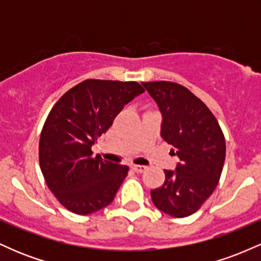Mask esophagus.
<instances>
[{"instance_id":"1","label":"esophagus","mask_w":261,"mask_h":261,"mask_svg":"<svg viewBox=\"0 0 261 261\" xmlns=\"http://www.w3.org/2000/svg\"><path fill=\"white\" fill-rule=\"evenodd\" d=\"M131 169H133L134 172H136V173H142V172H145V170H146V167L145 166H136V164H133V166H131Z\"/></svg>"}]
</instances>
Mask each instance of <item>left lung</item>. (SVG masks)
I'll use <instances>...</instances> for the list:
<instances>
[{"label":"left lung","mask_w":261,"mask_h":261,"mask_svg":"<svg viewBox=\"0 0 261 261\" xmlns=\"http://www.w3.org/2000/svg\"><path fill=\"white\" fill-rule=\"evenodd\" d=\"M142 86L162 113L161 136L180 161L174 170H164L166 180L151 190L152 201L169 216H190L220 180L226 158L223 133L206 104L184 86L167 81Z\"/></svg>","instance_id":"1"}]
</instances>
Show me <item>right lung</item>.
Returning <instances> with one entry per match:
<instances>
[{"mask_svg":"<svg viewBox=\"0 0 261 261\" xmlns=\"http://www.w3.org/2000/svg\"><path fill=\"white\" fill-rule=\"evenodd\" d=\"M145 89L137 82L86 80L50 110L39 141L45 181L64 207L89 215L112 203L128 167L94 157L92 146Z\"/></svg>","mask_w":261,"mask_h":261,"instance_id":"add662e5","label":"right lung"}]
</instances>
